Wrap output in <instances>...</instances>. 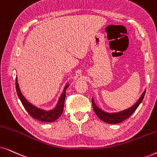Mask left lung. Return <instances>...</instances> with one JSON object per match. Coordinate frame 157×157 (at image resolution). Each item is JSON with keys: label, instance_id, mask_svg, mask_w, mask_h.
Listing matches in <instances>:
<instances>
[{"label": "left lung", "instance_id": "8db88e82", "mask_svg": "<svg viewBox=\"0 0 157 157\" xmlns=\"http://www.w3.org/2000/svg\"><path fill=\"white\" fill-rule=\"evenodd\" d=\"M146 91H144L142 95L139 99L137 101V102L135 104L134 106L130 107L129 109H126V110L120 111L119 113H106L105 111L101 110L99 108H98L97 106H96L95 103L94 101V99L92 98V106H93L94 112L97 117L99 118L101 120H102L103 121L106 122V123L109 124H118L121 123L124 120L128 119L130 116L132 115V113L136 111V109L138 108L139 104H141V102L142 101L144 97Z\"/></svg>", "mask_w": 157, "mask_h": 157}]
</instances>
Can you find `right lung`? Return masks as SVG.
Here are the masks:
<instances>
[{"label": "right lung", "instance_id": "right-lung-1", "mask_svg": "<svg viewBox=\"0 0 157 157\" xmlns=\"http://www.w3.org/2000/svg\"><path fill=\"white\" fill-rule=\"evenodd\" d=\"M68 85L66 86L65 89H64V91L63 94H61V97H60L59 102H58L57 106H56L54 109L51 111H44L42 109H40L38 108H36L33 105L26 101V99L24 98V96L22 95L21 92L19 89L18 81H17V78L16 79V91L18 94V96L19 98H20L21 103H22L23 107H24L27 112L29 113L30 116L34 118L35 119H37L38 121H43V122H53L56 120L58 118L61 117L63 111V106H64V101H65L66 98V89H67Z\"/></svg>", "mask_w": 157, "mask_h": 157}]
</instances>
